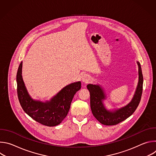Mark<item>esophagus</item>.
Here are the masks:
<instances>
[{"instance_id": "obj_1", "label": "esophagus", "mask_w": 156, "mask_h": 156, "mask_svg": "<svg viewBox=\"0 0 156 156\" xmlns=\"http://www.w3.org/2000/svg\"><path fill=\"white\" fill-rule=\"evenodd\" d=\"M82 81L84 83H86L88 82V81L90 80V76H89L88 75L86 74V75H84L82 77Z\"/></svg>"}]
</instances>
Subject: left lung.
Listing matches in <instances>:
<instances>
[{
	"label": "left lung",
	"instance_id": "1",
	"mask_svg": "<svg viewBox=\"0 0 156 156\" xmlns=\"http://www.w3.org/2000/svg\"><path fill=\"white\" fill-rule=\"evenodd\" d=\"M138 65L139 81L133 98L126 106L111 112L107 110L102 101L105 98L103 90L99 85L90 84L87 86V90L90 93V105L92 113L94 117L102 124L105 125H115L126 120L131 116L138 107L142 96L143 76L140 62Z\"/></svg>",
	"mask_w": 156,
	"mask_h": 156
}]
</instances>
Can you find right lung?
<instances>
[{
    "mask_svg": "<svg viewBox=\"0 0 156 156\" xmlns=\"http://www.w3.org/2000/svg\"><path fill=\"white\" fill-rule=\"evenodd\" d=\"M22 62L16 74L17 94L20 105L25 112L38 123L48 126L60 124L67 115L76 93L81 89V82L66 86L50 101H34L28 94L21 76Z\"/></svg>",
    "mask_w": 156,
    "mask_h": 156,
    "instance_id": "right-lung-1",
    "label": "right lung"
}]
</instances>
